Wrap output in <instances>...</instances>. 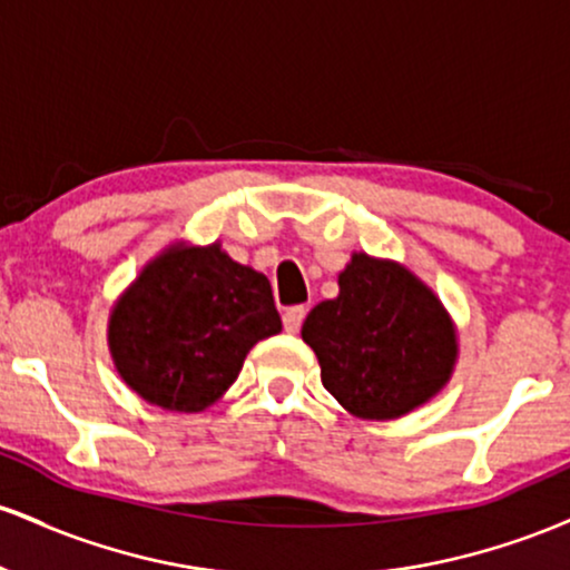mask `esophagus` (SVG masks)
Here are the masks:
<instances>
[{"mask_svg": "<svg viewBox=\"0 0 570 570\" xmlns=\"http://www.w3.org/2000/svg\"><path fill=\"white\" fill-rule=\"evenodd\" d=\"M305 307L297 305V307H289V311H284V330L289 332V335H297L299 326H303V318H305Z\"/></svg>", "mask_w": 570, "mask_h": 570, "instance_id": "1", "label": "esophagus"}]
</instances>
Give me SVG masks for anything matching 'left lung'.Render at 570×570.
Here are the masks:
<instances>
[{
    "mask_svg": "<svg viewBox=\"0 0 570 570\" xmlns=\"http://www.w3.org/2000/svg\"><path fill=\"white\" fill-rule=\"evenodd\" d=\"M337 286L303 324L324 389L364 421H394L440 394L458 362V330L434 289L367 252L351 254Z\"/></svg>",
    "mask_w": 570,
    "mask_h": 570,
    "instance_id": "left-lung-1",
    "label": "left lung"
}]
</instances>
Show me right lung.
Here are the masks:
<instances>
[{
	"mask_svg": "<svg viewBox=\"0 0 570 570\" xmlns=\"http://www.w3.org/2000/svg\"><path fill=\"white\" fill-rule=\"evenodd\" d=\"M281 332L271 281L235 263L219 240L168 244L109 311L117 375L168 412L217 404L259 340Z\"/></svg>",
	"mask_w": 570,
	"mask_h": 570,
	"instance_id": "obj_1",
	"label": "right lung"
}]
</instances>
